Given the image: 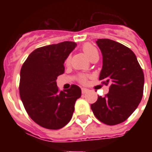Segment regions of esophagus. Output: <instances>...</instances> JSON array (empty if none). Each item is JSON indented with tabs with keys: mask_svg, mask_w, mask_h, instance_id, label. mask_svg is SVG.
Listing matches in <instances>:
<instances>
[{
	"mask_svg": "<svg viewBox=\"0 0 152 152\" xmlns=\"http://www.w3.org/2000/svg\"><path fill=\"white\" fill-rule=\"evenodd\" d=\"M81 91H82V93H83V94H85V93L88 92V89H87V88H81Z\"/></svg>",
	"mask_w": 152,
	"mask_h": 152,
	"instance_id": "1",
	"label": "esophagus"
}]
</instances>
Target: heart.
Returning <instances> with one entry per match:
<instances>
[{
	"instance_id": "heart-1",
	"label": "heart",
	"mask_w": 152,
	"mask_h": 152,
	"mask_svg": "<svg viewBox=\"0 0 152 152\" xmlns=\"http://www.w3.org/2000/svg\"><path fill=\"white\" fill-rule=\"evenodd\" d=\"M82 50H83V52L85 53L86 56H87L89 59H91L94 55L98 54L97 49L95 48V46L91 43L84 44V45L82 46ZM69 61H70V57H67L66 61H65V63H66V64H69ZM80 80L82 83H85L86 76H83V75H80Z\"/></svg>"
}]
</instances>
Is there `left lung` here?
<instances>
[{"instance_id":"1","label":"left lung","mask_w":152,"mask_h":152,"mask_svg":"<svg viewBox=\"0 0 152 152\" xmlns=\"http://www.w3.org/2000/svg\"><path fill=\"white\" fill-rule=\"evenodd\" d=\"M102 54L99 80L108 85L109 93L91 105L101 122L114 125L125 121L143 97L144 76L136 55L129 48L110 39H98Z\"/></svg>"}]
</instances>
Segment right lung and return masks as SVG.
Instances as JSON below:
<instances>
[{
	"mask_svg": "<svg viewBox=\"0 0 152 152\" xmlns=\"http://www.w3.org/2000/svg\"><path fill=\"white\" fill-rule=\"evenodd\" d=\"M76 46L63 42L34 50L20 70V95L25 110L34 122L48 129H59L70 121L81 89L72 84L60 91L57 76L64 73V63Z\"/></svg>",
	"mask_w": 152,
	"mask_h": 152,
	"instance_id": "right-lung-1",
	"label": "right lung"
}]
</instances>
